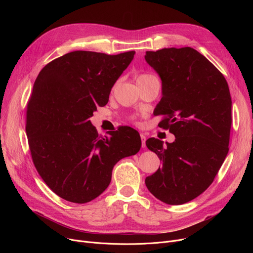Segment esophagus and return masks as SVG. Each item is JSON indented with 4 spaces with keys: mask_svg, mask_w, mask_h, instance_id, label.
<instances>
[{
    "mask_svg": "<svg viewBox=\"0 0 253 253\" xmlns=\"http://www.w3.org/2000/svg\"><path fill=\"white\" fill-rule=\"evenodd\" d=\"M140 138H141V147L145 148V139H147V137H145L144 134L140 133Z\"/></svg>",
    "mask_w": 253,
    "mask_h": 253,
    "instance_id": "1",
    "label": "esophagus"
}]
</instances>
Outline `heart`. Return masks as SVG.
<instances>
[{
	"instance_id": "heart-1",
	"label": "heart",
	"mask_w": 253,
	"mask_h": 253,
	"mask_svg": "<svg viewBox=\"0 0 253 253\" xmlns=\"http://www.w3.org/2000/svg\"><path fill=\"white\" fill-rule=\"evenodd\" d=\"M152 77H154V76L149 75V74H142V75H139V76L137 77L136 82H137V83H138V82H141V81H143V80L150 79V78H152ZM130 120H131V121H135V117H134V116H131V117H130Z\"/></svg>"
}]
</instances>
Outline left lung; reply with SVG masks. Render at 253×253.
Instances as JSON below:
<instances>
[{"label": "left lung", "mask_w": 253, "mask_h": 253, "mask_svg": "<svg viewBox=\"0 0 253 253\" xmlns=\"http://www.w3.org/2000/svg\"><path fill=\"white\" fill-rule=\"evenodd\" d=\"M145 60L162 80V98L154 115L159 127L175 140L149 138L145 143L162 166L145 178L148 190L169 205L201 195L213 182L229 153L232 98L223 75L191 47L147 51Z\"/></svg>", "instance_id": "1"}]
</instances>
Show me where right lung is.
I'll list each match as a JSON object with an SVG mask.
<instances>
[{"label":"right lung","mask_w":253,"mask_h":253,"mask_svg":"<svg viewBox=\"0 0 253 253\" xmlns=\"http://www.w3.org/2000/svg\"><path fill=\"white\" fill-rule=\"evenodd\" d=\"M134 54L74 51L49 62L36 79L26 110L31 155L40 176L66 201L84 204L98 197L116 163L140 150L136 130L123 127L101 136L89 120L108 103Z\"/></svg>","instance_id":"add662e5"}]
</instances>
